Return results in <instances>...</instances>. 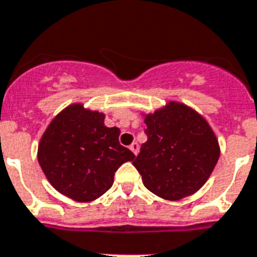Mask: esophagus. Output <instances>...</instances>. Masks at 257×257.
Segmentation results:
<instances>
[{
  "label": "esophagus",
  "mask_w": 257,
  "mask_h": 257,
  "mask_svg": "<svg viewBox=\"0 0 257 257\" xmlns=\"http://www.w3.org/2000/svg\"><path fill=\"white\" fill-rule=\"evenodd\" d=\"M130 150L137 156V154H138V152H140V145L137 144V142H133V144L130 145Z\"/></svg>",
  "instance_id": "34e87169"
}]
</instances>
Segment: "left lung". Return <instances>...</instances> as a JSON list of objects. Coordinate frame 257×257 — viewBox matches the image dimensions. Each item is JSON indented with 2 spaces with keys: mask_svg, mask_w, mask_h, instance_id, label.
<instances>
[{
  "mask_svg": "<svg viewBox=\"0 0 257 257\" xmlns=\"http://www.w3.org/2000/svg\"><path fill=\"white\" fill-rule=\"evenodd\" d=\"M145 123L148 141L133 161L145 187L168 200L195 194L219 158V145L209 123L175 101L146 115Z\"/></svg>",
  "mask_w": 257,
  "mask_h": 257,
  "instance_id": "8db88e82",
  "label": "left lung"
}]
</instances>
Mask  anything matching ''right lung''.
Returning a JSON list of instances; mask_svg holds the SVG:
<instances>
[{
  "instance_id": "1",
  "label": "right lung",
  "mask_w": 257,
  "mask_h": 257,
  "mask_svg": "<svg viewBox=\"0 0 257 257\" xmlns=\"http://www.w3.org/2000/svg\"><path fill=\"white\" fill-rule=\"evenodd\" d=\"M120 130L104 124V113L71 104L44 131L38 160L51 186L76 202L105 194L121 164L136 156L119 144Z\"/></svg>"
}]
</instances>
